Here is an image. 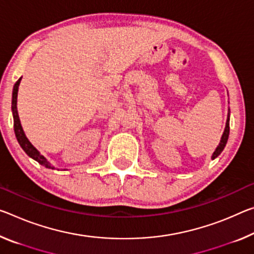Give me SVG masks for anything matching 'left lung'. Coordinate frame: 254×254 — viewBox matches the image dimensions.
I'll return each instance as SVG.
<instances>
[{"instance_id":"8db88e82","label":"left lung","mask_w":254,"mask_h":254,"mask_svg":"<svg viewBox=\"0 0 254 254\" xmlns=\"http://www.w3.org/2000/svg\"><path fill=\"white\" fill-rule=\"evenodd\" d=\"M228 135H229V112H228V115H227L226 127H225L224 133H223V135H221V139H220L219 144H218V146H217L216 150L214 151V154H212V156H211V159H215L216 157H218L220 155V152L224 150V148H225V146H226V143H227Z\"/></svg>"}]
</instances>
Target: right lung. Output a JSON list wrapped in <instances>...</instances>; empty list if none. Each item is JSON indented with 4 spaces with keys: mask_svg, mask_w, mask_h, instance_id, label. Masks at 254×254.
<instances>
[{
    "mask_svg": "<svg viewBox=\"0 0 254 254\" xmlns=\"http://www.w3.org/2000/svg\"><path fill=\"white\" fill-rule=\"evenodd\" d=\"M21 78L14 83L13 91H12V114H13V127H14L15 136H17V140L20 144V147L23 149V151H25L30 158L35 159L36 162H38L40 165H43V166H45L46 168H52V170H54L55 167L53 165H51V163L48 162L45 157L40 154L37 149L31 144L29 140H28L25 132H23L21 123H20V119H19L18 110H17V97H18V89H19L20 81H21Z\"/></svg>",
    "mask_w": 254,
    "mask_h": 254,
    "instance_id": "add662e5",
    "label": "right lung"
}]
</instances>
